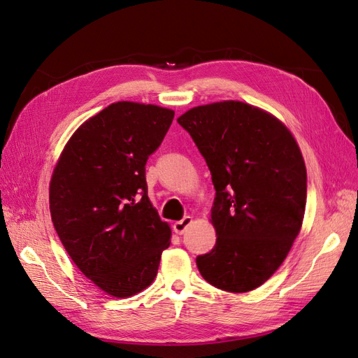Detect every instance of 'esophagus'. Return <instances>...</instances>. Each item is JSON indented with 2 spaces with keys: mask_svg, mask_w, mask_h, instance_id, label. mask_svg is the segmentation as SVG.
Listing matches in <instances>:
<instances>
[{
  "mask_svg": "<svg viewBox=\"0 0 358 358\" xmlns=\"http://www.w3.org/2000/svg\"><path fill=\"white\" fill-rule=\"evenodd\" d=\"M192 224V218L191 216H185V218L180 220V221H176L175 224H173V230H175L176 234H183L187 230L188 227Z\"/></svg>",
  "mask_w": 358,
  "mask_h": 358,
  "instance_id": "34e87169",
  "label": "esophagus"
}]
</instances>
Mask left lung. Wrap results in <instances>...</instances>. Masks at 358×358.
<instances>
[{
	"label": "left lung",
	"instance_id": "left-lung-1",
	"mask_svg": "<svg viewBox=\"0 0 358 358\" xmlns=\"http://www.w3.org/2000/svg\"><path fill=\"white\" fill-rule=\"evenodd\" d=\"M191 134L216 191L210 222L216 243L197 257L216 288L246 292L284 263L306 208V166L287 125L252 104L225 100L178 117Z\"/></svg>",
	"mask_w": 358,
	"mask_h": 358
}]
</instances>
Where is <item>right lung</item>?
<instances>
[{
	"instance_id": "1",
	"label": "right lung",
	"mask_w": 358,
	"mask_h": 358,
	"mask_svg": "<svg viewBox=\"0 0 358 358\" xmlns=\"http://www.w3.org/2000/svg\"><path fill=\"white\" fill-rule=\"evenodd\" d=\"M175 112L116 101L76 129L53 169V227L80 272L116 299L143 291L170 246V225L148 197L145 166Z\"/></svg>"
}]
</instances>
